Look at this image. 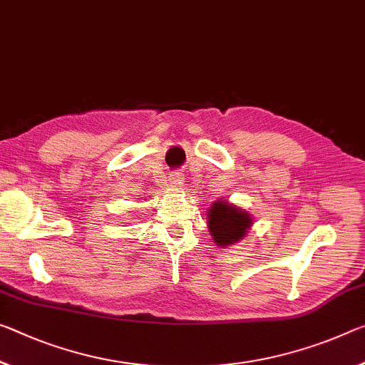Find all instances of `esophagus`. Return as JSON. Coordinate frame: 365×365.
Returning a JSON list of instances; mask_svg holds the SVG:
<instances>
[{
  "instance_id": "34e87169",
  "label": "esophagus",
  "mask_w": 365,
  "mask_h": 365,
  "mask_svg": "<svg viewBox=\"0 0 365 365\" xmlns=\"http://www.w3.org/2000/svg\"><path fill=\"white\" fill-rule=\"evenodd\" d=\"M170 177H172L173 182H178V180H180V178H182V173H180V172H172Z\"/></svg>"
}]
</instances>
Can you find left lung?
Listing matches in <instances>:
<instances>
[{
    "mask_svg": "<svg viewBox=\"0 0 365 365\" xmlns=\"http://www.w3.org/2000/svg\"><path fill=\"white\" fill-rule=\"evenodd\" d=\"M210 232L217 245L225 247L239 242L252 225L250 214L225 201H216L207 214Z\"/></svg>",
    "mask_w": 365,
    "mask_h": 365,
    "instance_id": "1",
    "label": "left lung"
}]
</instances>
